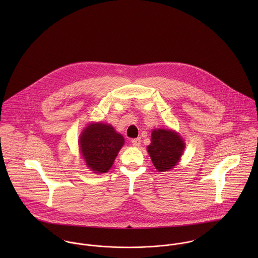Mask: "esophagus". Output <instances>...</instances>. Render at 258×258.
I'll return each mask as SVG.
<instances>
[{"instance_id":"34e87169","label":"esophagus","mask_w":258,"mask_h":258,"mask_svg":"<svg viewBox=\"0 0 258 258\" xmlns=\"http://www.w3.org/2000/svg\"><path fill=\"white\" fill-rule=\"evenodd\" d=\"M131 143H132V145H133L134 147H139V146L141 145V139H140V138H135V139H132Z\"/></svg>"}]
</instances>
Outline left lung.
Returning a JSON list of instances; mask_svg holds the SVG:
<instances>
[{
	"instance_id": "left-lung-1",
	"label": "left lung",
	"mask_w": 258,
	"mask_h": 258,
	"mask_svg": "<svg viewBox=\"0 0 258 258\" xmlns=\"http://www.w3.org/2000/svg\"><path fill=\"white\" fill-rule=\"evenodd\" d=\"M184 147L179 133L170 129H155L147 150L155 168L159 172H166L179 163Z\"/></svg>"
}]
</instances>
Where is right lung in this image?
Returning a JSON list of instances; mask_svg holds the SVG:
<instances>
[{"mask_svg":"<svg viewBox=\"0 0 258 258\" xmlns=\"http://www.w3.org/2000/svg\"><path fill=\"white\" fill-rule=\"evenodd\" d=\"M123 145V136L104 123L89 124L79 137L82 158L95 174L108 172Z\"/></svg>","mask_w":258,"mask_h":258,"instance_id":"obj_1","label":"right lung"}]
</instances>
